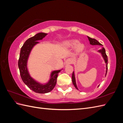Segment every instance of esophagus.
<instances>
[{
  "label": "esophagus",
  "mask_w": 123,
  "mask_h": 123,
  "mask_svg": "<svg viewBox=\"0 0 123 123\" xmlns=\"http://www.w3.org/2000/svg\"><path fill=\"white\" fill-rule=\"evenodd\" d=\"M71 63H72L71 59H70V58H68V59H67V60L65 61V65L66 66H67V65H68L71 64Z\"/></svg>",
  "instance_id": "34e87169"
}]
</instances>
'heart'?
Listing matches in <instances>:
<instances>
[{
  "label": "heart",
  "instance_id": "b5f03b06",
  "mask_svg": "<svg viewBox=\"0 0 123 123\" xmlns=\"http://www.w3.org/2000/svg\"><path fill=\"white\" fill-rule=\"evenodd\" d=\"M79 42V40L76 39L67 40L64 43V45L67 48H73L75 47L76 52L80 53L84 50L85 47L83 43H78Z\"/></svg>",
  "mask_w": 123,
  "mask_h": 123
}]
</instances>
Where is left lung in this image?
I'll return each mask as SVG.
<instances>
[{"mask_svg":"<svg viewBox=\"0 0 123 123\" xmlns=\"http://www.w3.org/2000/svg\"><path fill=\"white\" fill-rule=\"evenodd\" d=\"M89 42H90V44H92V45H99V46H102V44L101 43H100L98 40H96L95 39H93V38H90V37L87 36ZM98 52L100 53L101 54L102 56L103 57L104 61H105V62L106 63V74H105V76H106L107 74V69H108V57L107 56L106 54V51H105V48L104 47H102V49H100L98 51ZM72 83L74 85V87L76 88V89L79 90L78 89L77 85H76V80H75V75H74V71L73 72L72 75ZM99 86V85L98 86V87Z\"/></svg>","mask_w":123,"mask_h":123,"instance_id":"1","label":"left lung"}]
</instances>
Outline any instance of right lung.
Returning <instances> with one entry per match:
<instances>
[{
  "label": "right lung",
  "mask_w": 123,
  "mask_h": 123,
  "mask_svg": "<svg viewBox=\"0 0 123 123\" xmlns=\"http://www.w3.org/2000/svg\"><path fill=\"white\" fill-rule=\"evenodd\" d=\"M47 34V33H38L26 40L21 48L18 62L21 78L23 82L31 90L38 93H46L52 90L56 84L58 73L62 70V69L53 71L51 73L49 80L44 84H42L36 81L31 76L29 72L27 63L31 52L33 47L39 43L38 41L43 39Z\"/></svg>",
  "instance_id": "1"
}]
</instances>
